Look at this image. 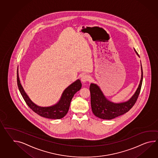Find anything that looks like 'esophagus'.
I'll list each match as a JSON object with an SVG mask.
<instances>
[{
  "label": "esophagus",
  "mask_w": 158,
  "mask_h": 158,
  "mask_svg": "<svg viewBox=\"0 0 158 158\" xmlns=\"http://www.w3.org/2000/svg\"><path fill=\"white\" fill-rule=\"evenodd\" d=\"M91 79V77L87 75V74H84V75H83V77L81 78V81L83 83H85L86 81H89Z\"/></svg>",
  "instance_id": "34e87169"
}]
</instances>
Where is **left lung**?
<instances>
[{"mask_svg":"<svg viewBox=\"0 0 158 158\" xmlns=\"http://www.w3.org/2000/svg\"><path fill=\"white\" fill-rule=\"evenodd\" d=\"M135 53L139 55L134 48ZM141 66V78L140 82L131 98L127 101L119 103L111 102L105 97L100 88L97 84L91 83L89 86L91 93V104L92 110L95 116L103 119H112L117 117L121 116L127 112L137 101L140 93L141 86L143 81V71Z\"/></svg>","mask_w":158,"mask_h":158,"instance_id":"left-lung-1","label":"left lung"}]
</instances>
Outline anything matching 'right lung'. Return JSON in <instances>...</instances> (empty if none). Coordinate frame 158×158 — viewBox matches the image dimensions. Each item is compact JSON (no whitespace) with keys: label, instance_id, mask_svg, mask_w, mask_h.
<instances>
[{"label":"right lung","instance_id":"1","mask_svg":"<svg viewBox=\"0 0 158 158\" xmlns=\"http://www.w3.org/2000/svg\"><path fill=\"white\" fill-rule=\"evenodd\" d=\"M17 82L19 89L28 106L40 116L50 119H60L66 116L74 95L81 88V81L77 79L64 90L59 102L56 104L50 106H40L32 102L25 92L20 81L18 69Z\"/></svg>","mask_w":158,"mask_h":158}]
</instances>
